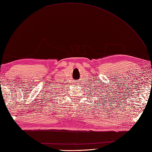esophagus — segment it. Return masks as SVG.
<instances>
[{"instance_id": "obj_1", "label": "esophagus", "mask_w": 152, "mask_h": 152, "mask_svg": "<svg viewBox=\"0 0 152 152\" xmlns=\"http://www.w3.org/2000/svg\"><path fill=\"white\" fill-rule=\"evenodd\" d=\"M78 84H79L78 82H76V85H78Z\"/></svg>"}]
</instances>
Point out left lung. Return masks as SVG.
<instances>
[{"mask_svg": "<svg viewBox=\"0 0 152 152\" xmlns=\"http://www.w3.org/2000/svg\"><path fill=\"white\" fill-rule=\"evenodd\" d=\"M95 88H96V87H95ZM103 93H105V92H103ZM104 96H105V95H103V96H99V97H99V99H101V98H102V97H104ZM97 98H99V97H97Z\"/></svg>", "mask_w": 152, "mask_h": 152, "instance_id": "obj_1", "label": "left lung"}]
</instances>
